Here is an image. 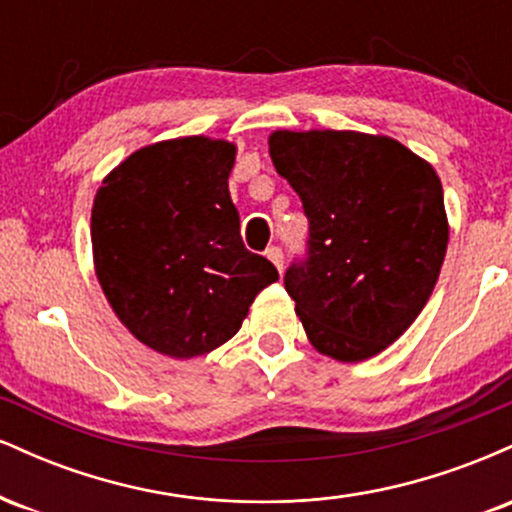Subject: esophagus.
<instances>
[{"instance_id":"obj_1","label":"esophagus","mask_w":512,"mask_h":512,"mask_svg":"<svg viewBox=\"0 0 512 512\" xmlns=\"http://www.w3.org/2000/svg\"><path fill=\"white\" fill-rule=\"evenodd\" d=\"M264 255H267V260L272 262L274 267L279 269V272H284V252H281L279 245H272V248H267V252H264Z\"/></svg>"}]
</instances>
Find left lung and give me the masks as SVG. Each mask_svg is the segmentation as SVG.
<instances>
[{"label": "left lung", "mask_w": 512, "mask_h": 512, "mask_svg": "<svg viewBox=\"0 0 512 512\" xmlns=\"http://www.w3.org/2000/svg\"><path fill=\"white\" fill-rule=\"evenodd\" d=\"M269 154L308 216V250L284 286L310 344L337 361L380 354L424 310L443 267L436 170L395 139L334 129H281Z\"/></svg>", "instance_id": "1"}]
</instances>
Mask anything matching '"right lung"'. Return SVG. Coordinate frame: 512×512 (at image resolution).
<instances>
[{"label": "right lung", "instance_id": "obj_1", "mask_svg": "<svg viewBox=\"0 0 512 512\" xmlns=\"http://www.w3.org/2000/svg\"><path fill=\"white\" fill-rule=\"evenodd\" d=\"M236 146L182 137L134 151L96 192V276L115 315L158 354L192 358L233 337L279 272L240 238L228 192Z\"/></svg>", "mask_w": 512, "mask_h": 512}]
</instances>
